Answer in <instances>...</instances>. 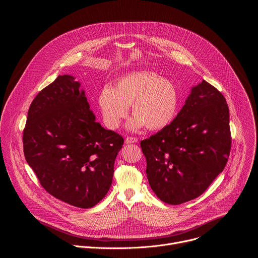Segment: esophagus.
<instances>
[{
    "instance_id": "34e87169",
    "label": "esophagus",
    "mask_w": 258,
    "mask_h": 258,
    "mask_svg": "<svg viewBox=\"0 0 258 258\" xmlns=\"http://www.w3.org/2000/svg\"><path fill=\"white\" fill-rule=\"evenodd\" d=\"M138 142V139L135 138V137H127L125 138V143L126 144H133V143H137Z\"/></svg>"
}]
</instances>
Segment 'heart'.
Listing matches in <instances>:
<instances>
[{
    "label": "heart",
    "instance_id": "obj_1",
    "mask_svg": "<svg viewBox=\"0 0 258 258\" xmlns=\"http://www.w3.org/2000/svg\"><path fill=\"white\" fill-rule=\"evenodd\" d=\"M98 102L103 120L109 128L119 126L132 105L135 116L127 127L135 131L146 125L155 131L165 127L173 119L178 93L173 84L156 73L141 71L121 78L114 88L106 86Z\"/></svg>",
    "mask_w": 258,
    "mask_h": 258
}]
</instances>
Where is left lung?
<instances>
[{
	"instance_id": "1",
	"label": "left lung",
	"mask_w": 258,
	"mask_h": 258,
	"mask_svg": "<svg viewBox=\"0 0 258 258\" xmlns=\"http://www.w3.org/2000/svg\"><path fill=\"white\" fill-rule=\"evenodd\" d=\"M229 118L223 94L202 81L170 124L141 142L147 177L161 201L193 200L224 170L232 142Z\"/></svg>"
}]
</instances>
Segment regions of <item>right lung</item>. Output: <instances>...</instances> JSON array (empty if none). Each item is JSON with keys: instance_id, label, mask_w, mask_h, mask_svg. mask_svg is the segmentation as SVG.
Segmentation results:
<instances>
[{"instance_id": "right-lung-1", "label": "right lung", "mask_w": 258, "mask_h": 258, "mask_svg": "<svg viewBox=\"0 0 258 258\" xmlns=\"http://www.w3.org/2000/svg\"><path fill=\"white\" fill-rule=\"evenodd\" d=\"M59 76L33 99L23 151L43 188L55 198L91 208L108 193L123 139L95 119L81 83Z\"/></svg>"}]
</instances>
